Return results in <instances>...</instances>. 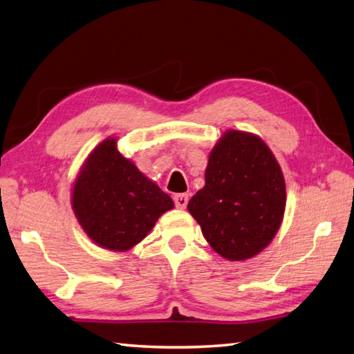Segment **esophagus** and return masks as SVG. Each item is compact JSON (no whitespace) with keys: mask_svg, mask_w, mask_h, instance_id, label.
Returning a JSON list of instances; mask_svg holds the SVG:
<instances>
[{"mask_svg":"<svg viewBox=\"0 0 354 354\" xmlns=\"http://www.w3.org/2000/svg\"><path fill=\"white\" fill-rule=\"evenodd\" d=\"M173 201H175V205L178 208L184 209L187 207V204H189V194L178 193V194H175V196H173Z\"/></svg>","mask_w":354,"mask_h":354,"instance_id":"34e87169","label":"esophagus"}]
</instances>
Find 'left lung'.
I'll use <instances>...</instances> for the list:
<instances>
[{
  "label": "left lung",
  "mask_w": 354,
  "mask_h": 354,
  "mask_svg": "<svg viewBox=\"0 0 354 354\" xmlns=\"http://www.w3.org/2000/svg\"><path fill=\"white\" fill-rule=\"evenodd\" d=\"M187 208L217 254L232 261L251 259L270 243L283 221L280 164L257 135L227 131L209 152L204 189Z\"/></svg>",
  "instance_id": "1"
}]
</instances>
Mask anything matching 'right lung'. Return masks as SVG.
<instances>
[{
	"mask_svg": "<svg viewBox=\"0 0 354 354\" xmlns=\"http://www.w3.org/2000/svg\"><path fill=\"white\" fill-rule=\"evenodd\" d=\"M71 205L94 243L124 252L149 234L173 201L118 152L117 138H106L80 167Z\"/></svg>",
	"mask_w": 354,
	"mask_h": 354,
	"instance_id": "right-lung-1",
	"label": "right lung"
}]
</instances>
